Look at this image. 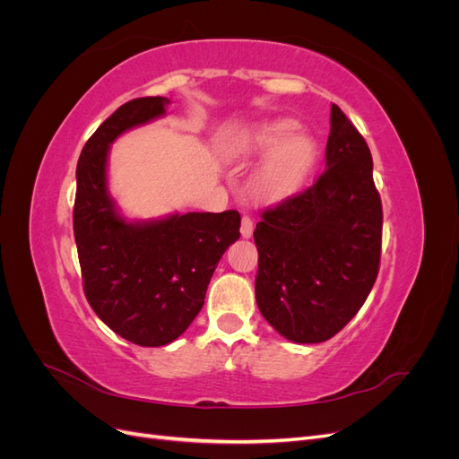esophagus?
Masks as SVG:
<instances>
[{"label":"esophagus","instance_id":"34e87169","mask_svg":"<svg viewBox=\"0 0 459 459\" xmlns=\"http://www.w3.org/2000/svg\"><path fill=\"white\" fill-rule=\"evenodd\" d=\"M241 235L243 238H251L253 235V218L251 216H243L241 218Z\"/></svg>","mask_w":459,"mask_h":459}]
</instances>
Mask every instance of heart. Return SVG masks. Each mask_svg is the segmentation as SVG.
<instances>
[{"label": "heart", "instance_id": "heart-1", "mask_svg": "<svg viewBox=\"0 0 459 459\" xmlns=\"http://www.w3.org/2000/svg\"><path fill=\"white\" fill-rule=\"evenodd\" d=\"M297 128L295 120H273L262 124L235 147L233 157L239 162L271 152L251 179V189L256 197H285L299 189L310 172L316 160V143L307 134H295Z\"/></svg>", "mask_w": 459, "mask_h": 459}]
</instances>
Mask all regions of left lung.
Here are the masks:
<instances>
[{
  "mask_svg": "<svg viewBox=\"0 0 459 459\" xmlns=\"http://www.w3.org/2000/svg\"><path fill=\"white\" fill-rule=\"evenodd\" d=\"M383 206L366 140L331 105L325 170L312 187L262 212L256 304L285 339H331L362 308L377 280Z\"/></svg>",
  "mask_w": 459,
  "mask_h": 459,
  "instance_id": "left-lung-1",
  "label": "left lung"
}]
</instances>
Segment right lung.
I'll use <instances>...</instances> for the list:
<instances>
[{"label":"right lung","mask_w":459,"mask_h":459,"mask_svg":"<svg viewBox=\"0 0 459 459\" xmlns=\"http://www.w3.org/2000/svg\"><path fill=\"white\" fill-rule=\"evenodd\" d=\"M166 97L118 107L80 152L74 239L93 312L117 335L140 346H164L191 325L226 248L239 239L241 216L187 212L128 221L107 189L108 145L120 134L166 113Z\"/></svg>","instance_id":"1"}]
</instances>
